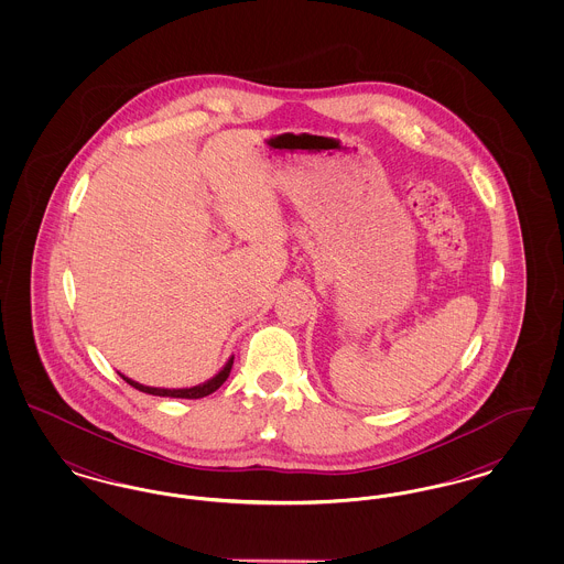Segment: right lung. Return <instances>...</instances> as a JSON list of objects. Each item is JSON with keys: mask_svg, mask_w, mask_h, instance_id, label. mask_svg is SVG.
I'll return each instance as SVG.
<instances>
[{"mask_svg": "<svg viewBox=\"0 0 564 564\" xmlns=\"http://www.w3.org/2000/svg\"><path fill=\"white\" fill-rule=\"evenodd\" d=\"M232 364H235V357H230L228 359V364L224 366V370L219 372V375L212 378V380H207L205 384H198V387H189V389H156V387H145V384H139V382H134L131 378H127V376H122L131 387L134 389H139V391H143V393H150V395H161V398H184V400H198V398H205V395H209V393H214L217 391L224 382H226V378L230 376V370H232Z\"/></svg>", "mask_w": 564, "mask_h": 564, "instance_id": "obj_1", "label": "right lung"}]
</instances>
